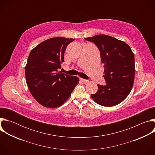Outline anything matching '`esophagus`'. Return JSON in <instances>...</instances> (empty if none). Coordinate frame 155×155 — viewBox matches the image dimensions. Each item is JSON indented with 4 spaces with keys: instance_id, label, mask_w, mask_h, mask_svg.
<instances>
[{
    "instance_id": "34e87169",
    "label": "esophagus",
    "mask_w": 155,
    "mask_h": 155,
    "mask_svg": "<svg viewBox=\"0 0 155 155\" xmlns=\"http://www.w3.org/2000/svg\"><path fill=\"white\" fill-rule=\"evenodd\" d=\"M80 80L81 81L83 82V83H86V82H87V81H88L87 80H85V79H83V78H80Z\"/></svg>"
}]
</instances>
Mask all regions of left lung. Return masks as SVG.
<instances>
[{
  "label": "left lung",
  "mask_w": 155,
  "mask_h": 155,
  "mask_svg": "<svg viewBox=\"0 0 155 155\" xmlns=\"http://www.w3.org/2000/svg\"><path fill=\"white\" fill-rule=\"evenodd\" d=\"M93 42L101 53L104 64L103 77L106 84H97L96 94H91L98 104L112 107L123 102L133 86L135 75L134 55L125 42L106 35H96L84 38Z\"/></svg>",
  "instance_id": "obj_1"
}]
</instances>
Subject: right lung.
<instances>
[{
	"mask_svg": "<svg viewBox=\"0 0 155 155\" xmlns=\"http://www.w3.org/2000/svg\"><path fill=\"white\" fill-rule=\"evenodd\" d=\"M74 38L54 37L32 49L25 67L26 83L34 98L41 105L54 108L62 105L78 83L77 77L59 72L66 48Z\"/></svg>",
	"mask_w": 155,
	"mask_h": 155,
	"instance_id": "add662e5",
	"label": "right lung"
}]
</instances>
